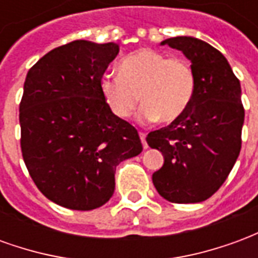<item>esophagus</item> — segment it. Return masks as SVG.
I'll use <instances>...</instances> for the list:
<instances>
[{
    "label": "esophagus",
    "mask_w": 258,
    "mask_h": 258,
    "mask_svg": "<svg viewBox=\"0 0 258 258\" xmlns=\"http://www.w3.org/2000/svg\"><path fill=\"white\" fill-rule=\"evenodd\" d=\"M140 137H141V141H142V145H144V149H148V144H146V134L141 131Z\"/></svg>",
    "instance_id": "1"
}]
</instances>
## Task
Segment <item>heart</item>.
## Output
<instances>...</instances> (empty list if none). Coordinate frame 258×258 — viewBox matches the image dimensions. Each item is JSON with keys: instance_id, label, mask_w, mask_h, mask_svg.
<instances>
[{"instance_id": "b5f03b06", "label": "heart", "mask_w": 258, "mask_h": 258, "mask_svg": "<svg viewBox=\"0 0 258 258\" xmlns=\"http://www.w3.org/2000/svg\"><path fill=\"white\" fill-rule=\"evenodd\" d=\"M120 74H105L101 92L117 117H130L141 102L138 118L164 123L181 117L195 94V73L188 60L168 58L164 53L140 49L118 63Z\"/></svg>"}]
</instances>
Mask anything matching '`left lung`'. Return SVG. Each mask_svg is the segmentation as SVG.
Returning <instances> with one entry per match:
<instances>
[{"label": "left lung", "instance_id": "left-lung-1", "mask_svg": "<svg viewBox=\"0 0 258 258\" xmlns=\"http://www.w3.org/2000/svg\"><path fill=\"white\" fill-rule=\"evenodd\" d=\"M164 44L189 59L196 85L184 114L146 137L148 145L164 156L152 181L168 202L199 203L220 189L239 156L244 121L240 83L210 44L194 37H174Z\"/></svg>", "mask_w": 258, "mask_h": 258}]
</instances>
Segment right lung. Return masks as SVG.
<instances>
[{
    "label": "right lung",
    "mask_w": 258,
    "mask_h": 258,
    "mask_svg": "<svg viewBox=\"0 0 258 258\" xmlns=\"http://www.w3.org/2000/svg\"><path fill=\"white\" fill-rule=\"evenodd\" d=\"M117 53L114 42L77 40L49 51L26 76L22 156L40 192L70 210L105 205L116 167L142 152L137 128L102 96L101 79Z\"/></svg>",
    "instance_id": "obj_1"
}]
</instances>
